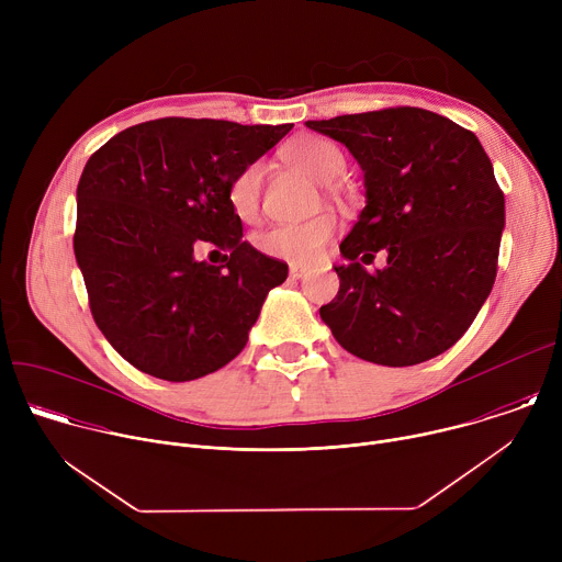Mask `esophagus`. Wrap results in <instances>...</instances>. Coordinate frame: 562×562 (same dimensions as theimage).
Returning a JSON list of instances; mask_svg holds the SVG:
<instances>
[{"instance_id": "esophagus-1", "label": "esophagus", "mask_w": 562, "mask_h": 562, "mask_svg": "<svg viewBox=\"0 0 562 562\" xmlns=\"http://www.w3.org/2000/svg\"><path fill=\"white\" fill-rule=\"evenodd\" d=\"M304 273H306V267H304V265H297V262H291V265H289V276H291L293 280H300Z\"/></svg>"}]
</instances>
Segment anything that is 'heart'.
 Here are the masks:
<instances>
[{
  "label": "heart",
  "mask_w": 562,
  "mask_h": 562,
  "mask_svg": "<svg viewBox=\"0 0 562 562\" xmlns=\"http://www.w3.org/2000/svg\"><path fill=\"white\" fill-rule=\"evenodd\" d=\"M284 155L293 167H297L300 171L311 176L315 182H323V184L336 182L338 178H342L347 169L345 153L325 137H313V135L300 137L286 146ZM265 178H267V165L262 159H256V162L239 169L228 182L226 200L231 211L239 220L249 222L258 215ZM336 231H338L336 215L323 213L306 222L278 224L258 233L256 247L260 254L269 258L308 265L325 251Z\"/></svg>",
  "instance_id": "1"
}]
</instances>
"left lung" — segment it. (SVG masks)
Returning a JSON list of instances; mask_svg holds the SVG:
<instances>
[{
    "instance_id": "8db88e82",
    "label": "left lung",
    "mask_w": 562,
    "mask_h": 562,
    "mask_svg": "<svg viewBox=\"0 0 562 562\" xmlns=\"http://www.w3.org/2000/svg\"><path fill=\"white\" fill-rule=\"evenodd\" d=\"M364 171L367 206L342 239L338 295L319 306L353 356L412 367L451 349L492 293L505 195L477 137L438 113L391 106L306 122ZM384 248L387 267L357 262Z\"/></svg>"
}]
</instances>
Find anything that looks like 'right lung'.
I'll return each mask as SVG.
<instances>
[{
	"instance_id": "obj_1",
	"label": "right lung",
	"mask_w": 562,
	"mask_h": 562,
	"mask_svg": "<svg viewBox=\"0 0 562 562\" xmlns=\"http://www.w3.org/2000/svg\"><path fill=\"white\" fill-rule=\"evenodd\" d=\"M289 131L162 117L89 157L77 184L75 258L95 325L135 369L187 382L245 349L289 267L243 239L226 189ZM202 246L224 250L225 265L198 261Z\"/></svg>"
}]
</instances>
